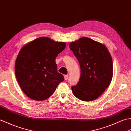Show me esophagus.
Wrapping results in <instances>:
<instances>
[{"instance_id": "esophagus-1", "label": "esophagus", "mask_w": 131, "mask_h": 131, "mask_svg": "<svg viewBox=\"0 0 131 131\" xmlns=\"http://www.w3.org/2000/svg\"><path fill=\"white\" fill-rule=\"evenodd\" d=\"M64 77L65 80H67L68 78V75H64Z\"/></svg>"}]
</instances>
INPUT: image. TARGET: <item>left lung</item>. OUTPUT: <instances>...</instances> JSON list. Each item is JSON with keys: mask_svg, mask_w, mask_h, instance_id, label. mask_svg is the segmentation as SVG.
<instances>
[{"mask_svg": "<svg viewBox=\"0 0 131 131\" xmlns=\"http://www.w3.org/2000/svg\"><path fill=\"white\" fill-rule=\"evenodd\" d=\"M79 62L80 81L72 87L74 95L85 101L94 100L103 94L111 82L113 61L104 44L83 37L69 44Z\"/></svg>", "mask_w": 131, "mask_h": 131, "instance_id": "8db88e82", "label": "left lung"}]
</instances>
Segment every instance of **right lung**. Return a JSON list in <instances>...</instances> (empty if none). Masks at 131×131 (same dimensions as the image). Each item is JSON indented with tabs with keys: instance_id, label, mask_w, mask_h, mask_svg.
Here are the masks:
<instances>
[{
	"instance_id": "right-lung-1",
	"label": "right lung",
	"mask_w": 131,
	"mask_h": 131,
	"mask_svg": "<svg viewBox=\"0 0 131 131\" xmlns=\"http://www.w3.org/2000/svg\"><path fill=\"white\" fill-rule=\"evenodd\" d=\"M66 43L41 37L25 45L15 63V74L22 90L28 97L44 100L53 94L64 80L57 71L56 58Z\"/></svg>"
}]
</instances>
